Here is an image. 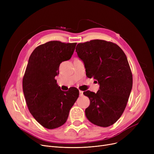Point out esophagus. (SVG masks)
<instances>
[{
	"mask_svg": "<svg viewBox=\"0 0 154 154\" xmlns=\"http://www.w3.org/2000/svg\"><path fill=\"white\" fill-rule=\"evenodd\" d=\"M79 95H80V96H82L83 95V91H79Z\"/></svg>",
	"mask_w": 154,
	"mask_h": 154,
	"instance_id": "obj_1",
	"label": "esophagus"
}]
</instances>
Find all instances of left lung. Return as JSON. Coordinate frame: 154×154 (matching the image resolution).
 Listing matches in <instances>:
<instances>
[{"label":"left lung","instance_id":"1","mask_svg":"<svg viewBox=\"0 0 154 154\" xmlns=\"http://www.w3.org/2000/svg\"><path fill=\"white\" fill-rule=\"evenodd\" d=\"M75 49L85 64L87 76L100 85L97 93L84 92L90 100L85 116L96 125L110 126L122 115L132 88V74L127 57L117 44L103 40L79 43Z\"/></svg>","mask_w":154,"mask_h":154}]
</instances>
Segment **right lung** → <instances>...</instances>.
<instances>
[{
    "label": "right lung",
    "instance_id": "right-lung-1",
    "mask_svg": "<svg viewBox=\"0 0 154 154\" xmlns=\"http://www.w3.org/2000/svg\"><path fill=\"white\" fill-rule=\"evenodd\" d=\"M76 44L50 41L37 47L29 57L22 80L23 92L30 114L46 128L66 123L79 97L77 88L62 91L55 79L60 63L71 58Z\"/></svg>",
    "mask_w": 154,
    "mask_h": 154
}]
</instances>
